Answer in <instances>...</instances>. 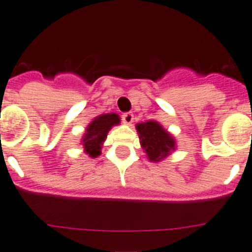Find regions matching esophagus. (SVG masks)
<instances>
[{
	"label": "esophagus",
	"mask_w": 252,
	"mask_h": 252,
	"mask_svg": "<svg viewBox=\"0 0 252 252\" xmlns=\"http://www.w3.org/2000/svg\"><path fill=\"white\" fill-rule=\"evenodd\" d=\"M122 121H123L124 124H128V126H130L131 123H133V121H134V114L133 113H124L123 115H122Z\"/></svg>",
	"instance_id": "esophagus-1"
}]
</instances>
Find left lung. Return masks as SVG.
Returning <instances> with one entry per match:
<instances>
[{"label": "left lung", "instance_id": "left-lung-1", "mask_svg": "<svg viewBox=\"0 0 252 252\" xmlns=\"http://www.w3.org/2000/svg\"><path fill=\"white\" fill-rule=\"evenodd\" d=\"M140 144L151 162L163 159L174 149V140L157 122L149 121L137 126Z\"/></svg>", "mask_w": 252, "mask_h": 252}]
</instances>
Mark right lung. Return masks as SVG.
<instances>
[{"label": "right lung", "instance_id": "add662e5", "mask_svg": "<svg viewBox=\"0 0 252 252\" xmlns=\"http://www.w3.org/2000/svg\"><path fill=\"white\" fill-rule=\"evenodd\" d=\"M121 119L115 113L99 115L89 124L87 133L83 138L84 151L87 152L92 158L100 156L101 144L105 140L108 131L113 126L119 124Z\"/></svg>", "mask_w": 252, "mask_h": 252}]
</instances>
